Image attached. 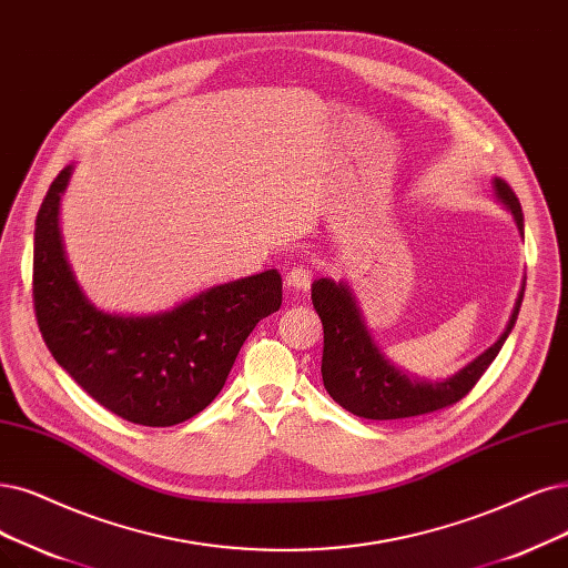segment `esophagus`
I'll return each instance as SVG.
<instances>
[{
	"instance_id": "1",
	"label": "esophagus",
	"mask_w": 568,
	"mask_h": 568,
	"mask_svg": "<svg viewBox=\"0 0 568 568\" xmlns=\"http://www.w3.org/2000/svg\"><path fill=\"white\" fill-rule=\"evenodd\" d=\"M311 278H313V273H311V268H308V266H304V264H295V266H292V268L287 271L285 285H287V287H292V290H308Z\"/></svg>"
}]
</instances>
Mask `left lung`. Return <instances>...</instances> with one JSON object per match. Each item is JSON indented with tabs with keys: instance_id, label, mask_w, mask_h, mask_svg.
I'll use <instances>...</instances> for the list:
<instances>
[{
	"instance_id": "8db88e82",
	"label": "left lung",
	"mask_w": 568,
	"mask_h": 568,
	"mask_svg": "<svg viewBox=\"0 0 568 568\" xmlns=\"http://www.w3.org/2000/svg\"><path fill=\"white\" fill-rule=\"evenodd\" d=\"M494 186L498 199L508 205L524 236V215L515 192L503 180H494ZM521 297L524 292H519L506 332L500 334V339L491 348L481 353L468 367L454 374L452 379L424 382L395 369L384 358L372 342L348 287L321 278L313 283L311 300L313 308L318 311L323 321L325 334L321 365L323 384L334 403H339L355 416L374 418V422H393V418L422 416L452 407L475 388L481 374L496 361L500 346L506 344L510 329L515 327Z\"/></svg>"
}]
</instances>
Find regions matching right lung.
<instances>
[{
    "label": "right lung",
    "mask_w": 568,
    "mask_h": 568,
    "mask_svg": "<svg viewBox=\"0 0 568 568\" xmlns=\"http://www.w3.org/2000/svg\"><path fill=\"white\" fill-rule=\"evenodd\" d=\"M62 168L34 226L32 302L55 363L104 409L131 424L165 428L203 412L222 390L243 342L281 308L276 268L210 287L156 316H112L83 297L62 252Z\"/></svg>",
    "instance_id": "obj_1"
}]
</instances>
